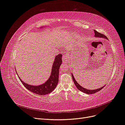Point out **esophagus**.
<instances>
[{
    "instance_id": "1",
    "label": "esophagus",
    "mask_w": 125,
    "mask_h": 125,
    "mask_svg": "<svg viewBox=\"0 0 125 125\" xmlns=\"http://www.w3.org/2000/svg\"><path fill=\"white\" fill-rule=\"evenodd\" d=\"M62 62L64 63H68L69 61V58H68V57L67 56L66 54H64L62 57Z\"/></svg>"
}]
</instances>
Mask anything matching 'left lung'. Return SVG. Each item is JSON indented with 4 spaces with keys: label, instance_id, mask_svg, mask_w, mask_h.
<instances>
[{
    "label": "left lung",
    "instance_id": "obj_1",
    "mask_svg": "<svg viewBox=\"0 0 125 125\" xmlns=\"http://www.w3.org/2000/svg\"><path fill=\"white\" fill-rule=\"evenodd\" d=\"M94 33H95V36L96 37H103V38H106V39H107V37L105 35H104L103 34H102V33H101L98 32L97 31H96V30H94ZM71 76H72V77H73V82H74V84H75V86H77V88L79 90L81 91H82V92H84V93H86V94H94V93H96V92H99V91H100L101 90H102V89H103V88H104V86H103V87H102V88H99V89H96V90H88V89H85V88H82V87L81 86H80V85H79V84L76 81V80H75V79L74 77H73V74H71Z\"/></svg>",
    "mask_w": 125,
    "mask_h": 125
}]
</instances>
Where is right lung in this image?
<instances>
[{
    "mask_svg": "<svg viewBox=\"0 0 125 125\" xmlns=\"http://www.w3.org/2000/svg\"><path fill=\"white\" fill-rule=\"evenodd\" d=\"M62 55L61 54L58 55L56 57L55 61L53 65H52L51 76L49 78L48 80L45 83L37 86L31 85L23 82V81H22L21 79L19 77L22 83L28 90L35 94L43 95L50 93L55 89L57 85L58 84L59 67L60 65H61L62 61ZM16 72L17 73L16 71Z\"/></svg>",
    "mask_w": 125,
    "mask_h": 125,
    "instance_id": "add662e5",
    "label": "right lung"
}]
</instances>
